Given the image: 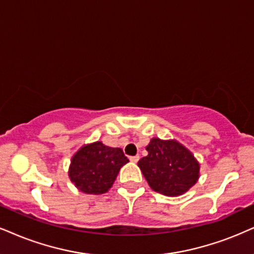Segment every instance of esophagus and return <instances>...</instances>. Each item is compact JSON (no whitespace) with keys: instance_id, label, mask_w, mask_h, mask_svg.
Masks as SVG:
<instances>
[{"instance_id":"obj_1","label":"esophagus","mask_w":254,"mask_h":254,"mask_svg":"<svg viewBox=\"0 0 254 254\" xmlns=\"http://www.w3.org/2000/svg\"><path fill=\"white\" fill-rule=\"evenodd\" d=\"M139 159H140V156L139 155H134V156H129V160L132 161V162H134V164H135V162H137L139 161Z\"/></svg>"}]
</instances>
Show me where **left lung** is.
Here are the masks:
<instances>
[{"instance_id":"obj_1","label":"left lung","mask_w":254,"mask_h":254,"mask_svg":"<svg viewBox=\"0 0 254 254\" xmlns=\"http://www.w3.org/2000/svg\"><path fill=\"white\" fill-rule=\"evenodd\" d=\"M148 152L137 162L149 187L167 196L186 193L199 180L200 164L193 153L175 139L153 137Z\"/></svg>"}]
</instances>
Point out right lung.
I'll return each instance as SVG.
<instances>
[{"instance_id":"add662e5","label":"right lung","mask_w":254,"mask_h":254,"mask_svg":"<svg viewBox=\"0 0 254 254\" xmlns=\"http://www.w3.org/2000/svg\"><path fill=\"white\" fill-rule=\"evenodd\" d=\"M127 162L129 160L121 148L106 146L102 141L87 143L71 158L68 177L81 192L99 195L111 190Z\"/></svg>"}]
</instances>
